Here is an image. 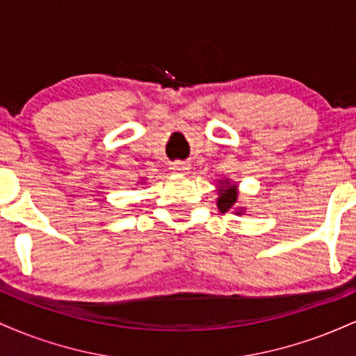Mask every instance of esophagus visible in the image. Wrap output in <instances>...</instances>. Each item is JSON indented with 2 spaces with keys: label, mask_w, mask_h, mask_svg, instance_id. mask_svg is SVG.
I'll list each match as a JSON object with an SVG mask.
<instances>
[{
  "label": "esophagus",
  "mask_w": 356,
  "mask_h": 356,
  "mask_svg": "<svg viewBox=\"0 0 356 356\" xmlns=\"http://www.w3.org/2000/svg\"><path fill=\"white\" fill-rule=\"evenodd\" d=\"M191 165L187 164V162H181V161H175L170 164V170H174V172L177 174H187L189 172Z\"/></svg>",
  "instance_id": "esophagus-1"
}]
</instances>
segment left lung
<instances>
[{
	"label": "left lung",
	"instance_id": "1",
	"mask_svg": "<svg viewBox=\"0 0 356 356\" xmlns=\"http://www.w3.org/2000/svg\"><path fill=\"white\" fill-rule=\"evenodd\" d=\"M226 187V189H220V195L218 199V207L220 212H227L231 209H234L236 206V201H238V192H236L234 187H229V186H222Z\"/></svg>",
	"mask_w": 356,
	"mask_h": 356
}]
</instances>
